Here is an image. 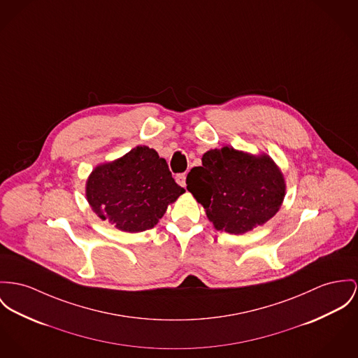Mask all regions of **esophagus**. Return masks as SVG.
<instances>
[{"instance_id":"obj_1","label":"esophagus","mask_w":358,"mask_h":358,"mask_svg":"<svg viewBox=\"0 0 358 358\" xmlns=\"http://www.w3.org/2000/svg\"><path fill=\"white\" fill-rule=\"evenodd\" d=\"M176 181L178 185L181 187H187V174L185 173H180L176 176Z\"/></svg>"}]
</instances>
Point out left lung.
Listing matches in <instances>:
<instances>
[{"label": "left lung", "instance_id": "obj_1", "mask_svg": "<svg viewBox=\"0 0 358 358\" xmlns=\"http://www.w3.org/2000/svg\"><path fill=\"white\" fill-rule=\"evenodd\" d=\"M187 185L215 229L230 234L266 223L285 197L283 176L271 158L231 147L207 151L201 166L188 173Z\"/></svg>", "mask_w": 358, "mask_h": 358}]
</instances>
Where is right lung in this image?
Returning <instances> with one entry per match:
<instances>
[{
  "instance_id": "1",
  "label": "right lung",
  "mask_w": 358,
  "mask_h": 358,
  "mask_svg": "<svg viewBox=\"0 0 358 358\" xmlns=\"http://www.w3.org/2000/svg\"><path fill=\"white\" fill-rule=\"evenodd\" d=\"M184 188L176 184L158 152L138 145L122 158L98 166L87 181V200L102 220L120 230L152 229Z\"/></svg>"
}]
</instances>
